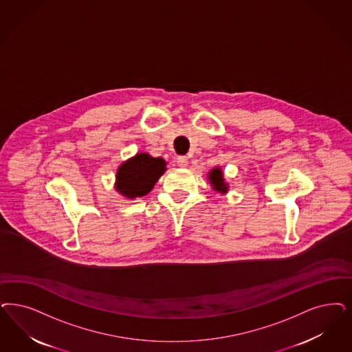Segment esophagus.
Listing matches in <instances>:
<instances>
[{
	"instance_id": "esophagus-1",
	"label": "esophagus",
	"mask_w": 352,
	"mask_h": 352,
	"mask_svg": "<svg viewBox=\"0 0 352 352\" xmlns=\"http://www.w3.org/2000/svg\"><path fill=\"white\" fill-rule=\"evenodd\" d=\"M177 164H178V166H181V168H187V165H188V158L186 157V156H179V157L177 158Z\"/></svg>"
}]
</instances>
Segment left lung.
Listing matches in <instances>:
<instances>
[{
    "mask_svg": "<svg viewBox=\"0 0 352 352\" xmlns=\"http://www.w3.org/2000/svg\"><path fill=\"white\" fill-rule=\"evenodd\" d=\"M208 181L210 183L213 191L219 192V194H228L229 191V184L225 181L223 173L221 168H213L208 173Z\"/></svg>",
    "mask_w": 352,
    "mask_h": 352,
    "instance_id": "obj_1",
    "label": "left lung"
}]
</instances>
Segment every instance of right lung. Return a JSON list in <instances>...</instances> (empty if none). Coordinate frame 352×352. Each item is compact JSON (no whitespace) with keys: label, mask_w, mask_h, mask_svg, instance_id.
<instances>
[{"label":"right lung","mask_w":352,"mask_h":352,"mask_svg":"<svg viewBox=\"0 0 352 352\" xmlns=\"http://www.w3.org/2000/svg\"><path fill=\"white\" fill-rule=\"evenodd\" d=\"M166 161L140 152L123 161L117 169L114 188L123 197L133 200L152 191L160 177L166 171Z\"/></svg>","instance_id":"1"}]
</instances>
